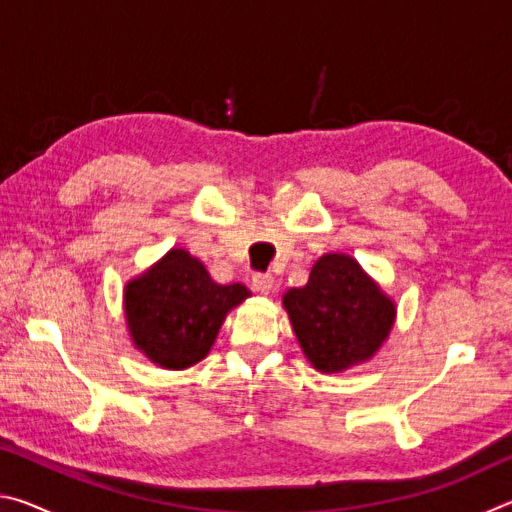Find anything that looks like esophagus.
<instances>
[{"instance_id":"1","label":"esophagus","mask_w":512,"mask_h":512,"mask_svg":"<svg viewBox=\"0 0 512 512\" xmlns=\"http://www.w3.org/2000/svg\"><path fill=\"white\" fill-rule=\"evenodd\" d=\"M273 284H275V277L271 273H255L250 277V287H253V291L257 293H271Z\"/></svg>"}]
</instances>
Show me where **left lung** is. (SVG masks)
<instances>
[{"instance_id":"1","label":"left lung","mask_w":512,"mask_h":512,"mask_svg":"<svg viewBox=\"0 0 512 512\" xmlns=\"http://www.w3.org/2000/svg\"><path fill=\"white\" fill-rule=\"evenodd\" d=\"M293 332L307 359L320 372H339L370 359L386 341L395 320V305L357 259L323 255L309 282L284 296Z\"/></svg>"}]
</instances>
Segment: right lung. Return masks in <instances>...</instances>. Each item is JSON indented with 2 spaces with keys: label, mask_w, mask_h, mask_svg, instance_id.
I'll return each mask as SVG.
<instances>
[{
  "label": "right lung",
  "mask_w": 512,
  "mask_h": 512,
  "mask_svg": "<svg viewBox=\"0 0 512 512\" xmlns=\"http://www.w3.org/2000/svg\"><path fill=\"white\" fill-rule=\"evenodd\" d=\"M248 296L244 284H216L196 257L173 248L126 287L128 329L153 363L189 368L210 352L225 314Z\"/></svg>",
  "instance_id": "1"
}]
</instances>
